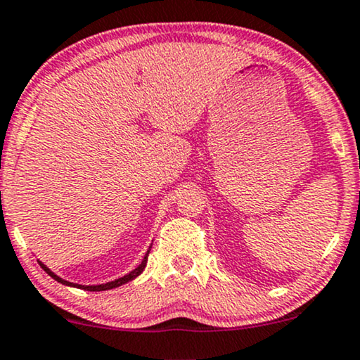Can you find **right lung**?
Returning <instances> with one entry per match:
<instances>
[{"label":"right lung","instance_id":"obj_1","mask_svg":"<svg viewBox=\"0 0 360 360\" xmlns=\"http://www.w3.org/2000/svg\"><path fill=\"white\" fill-rule=\"evenodd\" d=\"M153 245V244H151ZM151 245H149V249L146 251V254H144V257H143V261H141V264L138 267H136V269H133L131 272H127L126 276H122V277H120V279H115V281H109V282H106V284H94V285H84V284H76V282H70V281H66V279H63V277H59L58 274H54V272L49 269V267L46 266V264H43L41 261H38L39 262V266L43 267L44 271L48 272L49 276L53 277L54 281H58V282H61L63 285H70V288H76V289H84V290H91V292H99V290H109V289H115V288H120V285H122V284H127V282L129 281H133V279H136V277H138L141 272L144 271V267H146V264H148V256H149V251H151Z\"/></svg>","mask_w":360,"mask_h":360}]
</instances>
